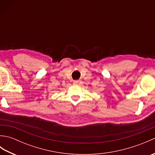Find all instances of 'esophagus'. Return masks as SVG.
<instances>
[{
  "mask_svg": "<svg viewBox=\"0 0 155 155\" xmlns=\"http://www.w3.org/2000/svg\"><path fill=\"white\" fill-rule=\"evenodd\" d=\"M81 83V81H77H77H74L73 82V84H74V85H80Z\"/></svg>",
  "mask_w": 155,
  "mask_h": 155,
  "instance_id": "obj_1",
  "label": "esophagus"
}]
</instances>
